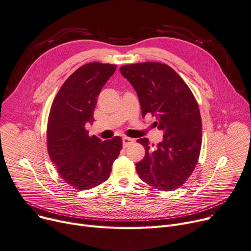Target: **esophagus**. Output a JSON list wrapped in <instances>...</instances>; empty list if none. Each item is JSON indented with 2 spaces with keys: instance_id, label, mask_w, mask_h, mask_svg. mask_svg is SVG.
<instances>
[{
  "instance_id": "1",
  "label": "esophagus",
  "mask_w": 251,
  "mask_h": 251,
  "mask_svg": "<svg viewBox=\"0 0 251 251\" xmlns=\"http://www.w3.org/2000/svg\"><path fill=\"white\" fill-rule=\"evenodd\" d=\"M133 142H134V139H132L130 137H123V146L124 147H127L128 145H130Z\"/></svg>"
}]
</instances>
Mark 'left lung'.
Segmentation results:
<instances>
[{
    "mask_svg": "<svg viewBox=\"0 0 251 251\" xmlns=\"http://www.w3.org/2000/svg\"><path fill=\"white\" fill-rule=\"evenodd\" d=\"M137 92L142 117L151 114L163 131L156 148L147 138L138 139L145 149L136 163L140 178L161 191H173L194 172L202 146V119L191 89L171 66L160 62H139L120 68Z\"/></svg>",
    "mask_w": 251,
    "mask_h": 251,
    "instance_id": "8db88e82",
    "label": "left lung"
}]
</instances>
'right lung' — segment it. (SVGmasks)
Wrapping results in <instances>:
<instances>
[{"label": "right lung", "instance_id": "add662e5", "mask_svg": "<svg viewBox=\"0 0 251 251\" xmlns=\"http://www.w3.org/2000/svg\"><path fill=\"white\" fill-rule=\"evenodd\" d=\"M117 66L90 62L69 76L56 94L47 120L48 155L59 176L74 189H93L106 181L122 149V138L89 136L97 98Z\"/></svg>", "mask_w": 251, "mask_h": 251}]
</instances>
